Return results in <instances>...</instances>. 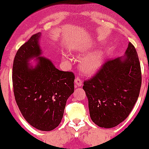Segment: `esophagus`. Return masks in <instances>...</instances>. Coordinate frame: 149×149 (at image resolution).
<instances>
[{
  "label": "esophagus",
  "instance_id": "esophagus-1",
  "mask_svg": "<svg viewBox=\"0 0 149 149\" xmlns=\"http://www.w3.org/2000/svg\"><path fill=\"white\" fill-rule=\"evenodd\" d=\"M75 84H76L77 86H81L82 85V81L80 79V78L79 77L76 78V79H75Z\"/></svg>",
  "mask_w": 149,
  "mask_h": 149
}]
</instances>
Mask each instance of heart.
I'll use <instances>...</instances> for the list:
<instances>
[{"label": "heart", "instance_id": "b5f03b06", "mask_svg": "<svg viewBox=\"0 0 149 149\" xmlns=\"http://www.w3.org/2000/svg\"><path fill=\"white\" fill-rule=\"evenodd\" d=\"M74 50L80 52H84L87 50V48L86 47H78L74 48ZM102 63V52L97 51L82 60L81 65L82 69L86 73H94L101 67Z\"/></svg>", "mask_w": 149, "mask_h": 149}]
</instances>
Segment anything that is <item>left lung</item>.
Segmentation results:
<instances>
[{"label": "left lung", "instance_id": "8db88e82", "mask_svg": "<svg viewBox=\"0 0 149 149\" xmlns=\"http://www.w3.org/2000/svg\"><path fill=\"white\" fill-rule=\"evenodd\" d=\"M141 80L139 56L129 42L124 58L108 60L92 78L84 81L92 121L111 128L125 120L139 98Z\"/></svg>", "mask_w": 149, "mask_h": 149}]
</instances>
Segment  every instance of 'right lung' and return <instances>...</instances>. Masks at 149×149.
Here are the masks:
<instances>
[{"label":"right lung","instance_id":"right-lung-1","mask_svg":"<svg viewBox=\"0 0 149 149\" xmlns=\"http://www.w3.org/2000/svg\"><path fill=\"white\" fill-rule=\"evenodd\" d=\"M39 32L18 49L13 60L12 81L15 100L24 119L35 128L49 131L61 123L66 101L74 91L73 72L57 69L41 55ZM38 57L34 68L28 61Z\"/></svg>","mask_w":149,"mask_h":149}]
</instances>
